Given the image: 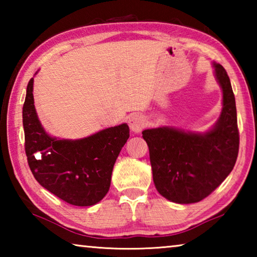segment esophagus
<instances>
[{
  "mask_svg": "<svg viewBox=\"0 0 257 257\" xmlns=\"http://www.w3.org/2000/svg\"><path fill=\"white\" fill-rule=\"evenodd\" d=\"M128 123L130 129H132V132L138 134L145 127V119L144 116L139 114V113H133V114L130 115Z\"/></svg>",
  "mask_w": 257,
  "mask_h": 257,
  "instance_id": "obj_1",
  "label": "esophagus"
}]
</instances>
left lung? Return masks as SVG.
Here are the masks:
<instances>
[{
    "label": "left lung",
    "instance_id": "left-lung-1",
    "mask_svg": "<svg viewBox=\"0 0 257 257\" xmlns=\"http://www.w3.org/2000/svg\"><path fill=\"white\" fill-rule=\"evenodd\" d=\"M222 88V111L214 127L204 134L171 127L146 129L154 185L178 204L197 203L214 191L232 171L239 151L237 110L227 71L213 62Z\"/></svg>",
    "mask_w": 257,
    "mask_h": 257
}]
</instances>
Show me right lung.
Returning <instances> with one entry per match:
<instances>
[{
    "mask_svg": "<svg viewBox=\"0 0 257 257\" xmlns=\"http://www.w3.org/2000/svg\"><path fill=\"white\" fill-rule=\"evenodd\" d=\"M34 78L29 80L23 107L25 151L41 186L76 206H90L107 194L113 165L129 138L122 123L92 136L56 139L45 133L34 105Z\"/></svg>",
    "mask_w": 257,
    "mask_h": 257,
    "instance_id": "obj_1",
    "label": "right lung"
}]
</instances>
